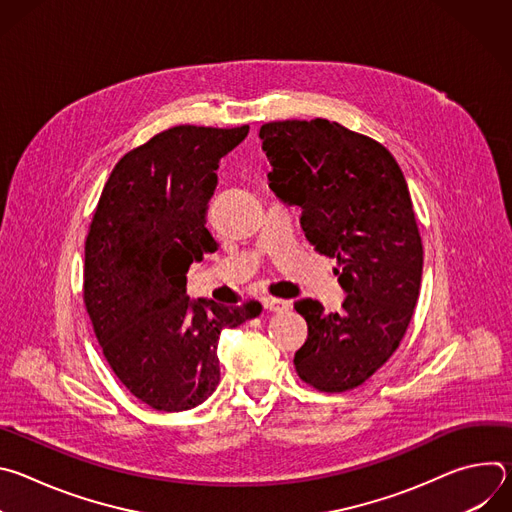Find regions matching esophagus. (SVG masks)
<instances>
[{
	"instance_id": "esophagus-1",
	"label": "esophagus",
	"mask_w": 512,
	"mask_h": 512,
	"mask_svg": "<svg viewBox=\"0 0 512 512\" xmlns=\"http://www.w3.org/2000/svg\"><path fill=\"white\" fill-rule=\"evenodd\" d=\"M289 302L281 300V298H263V308L269 312H285L289 310Z\"/></svg>"
}]
</instances>
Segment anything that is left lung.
I'll return each instance as SVG.
<instances>
[{"label":"left lung","mask_w":512,"mask_h":512,"mask_svg":"<svg viewBox=\"0 0 512 512\" xmlns=\"http://www.w3.org/2000/svg\"><path fill=\"white\" fill-rule=\"evenodd\" d=\"M269 188L302 210L306 239L338 259L340 312L298 300L308 340L294 364L324 393L354 389L397 350L419 298L423 247L405 176L387 148L328 119L259 129Z\"/></svg>","instance_id":"left-lung-1"}]
</instances>
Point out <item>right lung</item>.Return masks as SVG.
Returning a JSON list of instances; mask_svg holds the SVG:
<instances>
[{
    "label": "right lung",
    "instance_id": "add662e5",
    "mask_svg": "<svg viewBox=\"0 0 512 512\" xmlns=\"http://www.w3.org/2000/svg\"><path fill=\"white\" fill-rule=\"evenodd\" d=\"M178 125L125 154L99 198L85 243V306L117 379L158 411L204 403L221 381L218 336L261 304L190 300L186 273L218 243L206 229L218 164L247 137Z\"/></svg>",
    "mask_w": 512,
    "mask_h": 512
}]
</instances>
